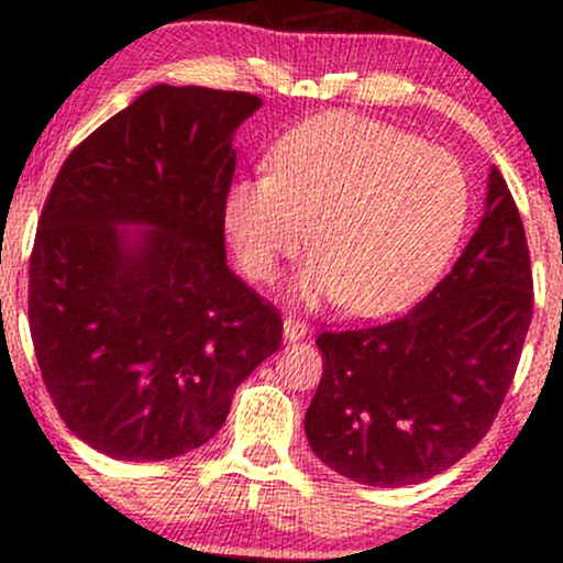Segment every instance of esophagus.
Wrapping results in <instances>:
<instances>
[{"label": "esophagus", "instance_id": "34e87169", "mask_svg": "<svg viewBox=\"0 0 563 563\" xmlns=\"http://www.w3.org/2000/svg\"><path fill=\"white\" fill-rule=\"evenodd\" d=\"M306 332H308L306 322H300V319L295 317L284 319V338H287V341H300V338H306Z\"/></svg>", "mask_w": 563, "mask_h": 563}]
</instances>
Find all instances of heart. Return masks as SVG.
I'll return each instance as SVG.
<instances>
[{"label": "heart", "instance_id": "1", "mask_svg": "<svg viewBox=\"0 0 563 563\" xmlns=\"http://www.w3.org/2000/svg\"><path fill=\"white\" fill-rule=\"evenodd\" d=\"M467 211L470 185L451 153L328 112L279 139L268 174L231 187L225 228L252 279H271L308 239L317 257L298 284L306 303L338 295L349 311L384 313L443 268Z\"/></svg>", "mask_w": 563, "mask_h": 563}]
</instances>
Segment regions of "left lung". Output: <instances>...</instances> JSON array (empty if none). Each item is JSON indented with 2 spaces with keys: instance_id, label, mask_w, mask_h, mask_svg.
Segmentation results:
<instances>
[{
  "instance_id": "obj_1",
  "label": "left lung",
  "mask_w": 563,
  "mask_h": 563,
  "mask_svg": "<svg viewBox=\"0 0 563 563\" xmlns=\"http://www.w3.org/2000/svg\"><path fill=\"white\" fill-rule=\"evenodd\" d=\"M521 214L499 168L462 257L400 319L317 338L322 380L306 438L330 470L395 488L443 473L497 419L531 324Z\"/></svg>"
}]
</instances>
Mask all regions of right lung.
<instances>
[{"label": "right lung", "mask_w": 563, "mask_h": 563, "mask_svg": "<svg viewBox=\"0 0 563 563\" xmlns=\"http://www.w3.org/2000/svg\"><path fill=\"white\" fill-rule=\"evenodd\" d=\"M263 99L155 86L82 139L29 260V328L64 424L96 451L163 462L214 438L282 317L225 263L233 134ZM154 231L129 240L117 228Z\"/></svg>", "instance_id": "right-lung-1"}]
</instances>
